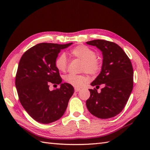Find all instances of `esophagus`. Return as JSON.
Returning <instances> with one entry per match:
<instances>
[{"instance_id": "obj_1", "label": "esophagus", "mask_w": 150, "mask_h": 150, "mask_svg": "<svg viewBox=\"0 0 150 150\" xmlns=\"http://www.w3.org/2000/svg\"><path fill=\"white\" fill-rule=\"evenodd\" d=\"M81 90L80 88H75V92H78Z\"/></svg>"}]
</instances>
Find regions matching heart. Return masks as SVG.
<instances>
[{"label": "heart", "mask_w": 150, "mask_h": 150, "mask_svg": "<svg viewBox=\"0 0 150 150\" xmlns=\"http://www.w3.org/2000/svg\"><path fill=\"white\" fill-rule=\"evenodd\" d=\"M71 54L76 58L82 60V71L90 75H95L100 71L101 62L100 59L95 56V51L85 45H79L71 51ZM56 68L60 71H65L68 65V60L66 55L62 53L57 56L55 60ZM87 81V77L84 75H75L70 73L65 77V81L75 87H82Z\"/></svg>", "instance_id": "heart-1"}]
</instances>
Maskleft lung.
<instances>
[{
	"mask_svg": "<svg viewBox=\"0 0 150 150\" xmlns=\"http://www.w3.org/2000/svg\"><path fill=\"white\" fill-rule=\"evenodd\" d=\"M96 46L103 56L100 74L91 82L92 86L103 84L100 93L96 89L89 90L86 100L88 111L99 119H109L119 114L125 107L133 86V69L129 57L117 44L105 40L88 41Z\"/></svg>",
	"mask_w": 150,
	"mask_h": 150,
	"instance_id": "1",
	"label": "left lung"
}]
</instances>
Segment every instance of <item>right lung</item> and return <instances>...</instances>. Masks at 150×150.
I'll return each instance as SVG.
<instances>
[{
	"mask_svg": "<svg viewBox=\"0 0 150 150\" xmlns=\"http://www.w3.org/2000/svg\"><path fill=\"white\" fill-rule=\"evenodd\" d=\"M73 43H40L28 50L19 61L15 77L22 106L37 122L49 124L59 120L64 113L74 88L62 79L55 60L60 50ZM61 87L49 90L50 84Z\"/></svg>",
	"mask_w": 150,
	"mask_h": 150,
	"instance_id": "1",
	"label": "right lung"
}]
</instances>
